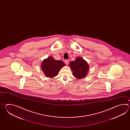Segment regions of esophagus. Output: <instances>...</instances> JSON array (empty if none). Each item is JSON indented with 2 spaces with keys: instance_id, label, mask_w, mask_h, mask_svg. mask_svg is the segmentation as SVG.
<instances>
[{
  "instance_id": "obj_1",
  "label": "esophagus",
  "mask_w": 130,
  "mask_h": 130,
  "mask_svg": "<svg viewBox=\"0 0 130 130\" xmlns=\"http://www.w3.org/2000/svg\"><path fill=\"white\" fill-rule=\"evenodd\" d=\"M64 62H65V63H66V65H68L69 64V61L68 60H65Z\"/></svg>"
}]
</instances>
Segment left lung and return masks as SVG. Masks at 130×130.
Returning a JSON list of instances; mask_svg holds the SVG:
<instances>
[{
	"instance_id": "left-lung-1",
	"label": "left lung",
	"mask_w": 130,
	"mask_h": 130,
	"mask_svg": "<svg viewBox=\"0 0 130 130\" xmlns=\"http://www.w3.org/2000/svg\"><path fill=\"white\" fill-rule=\"evenodd\" d=\"M70 66L73 72V75L78 79L86 77L89 69L88 63L81 57H77L75 61H71Z\"/></svg>"
}]
</instances>
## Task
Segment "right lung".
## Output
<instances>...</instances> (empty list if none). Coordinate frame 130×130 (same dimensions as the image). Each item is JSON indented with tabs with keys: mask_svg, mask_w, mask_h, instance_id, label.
Listing matches in <instances>:
<instances>
[{
	"mask_svg": "<svg viewBox=\"0 0 130 130\" xmlns=\"http://www.w3.org/2000/svg\"><path fill=\"white\" fill-rule=\"evenodd\" d=\"M64 66L63 61L57 60L52 57H49L42 62L41 69L46 77H53L58 74L60 69Z\"/></svg>",
	"mask_w": 130,
	"mask_h": 130,
	"instance_id": "obj_1",
	"label": "right lung"
}]
</instances>
